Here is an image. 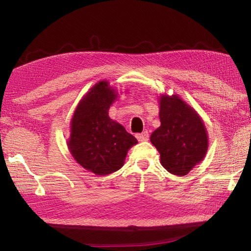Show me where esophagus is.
Returning <instances> with one entry per match:
<instances>
[{
    "instance_id": "esophagus-1",
    "label": "esophagus",
    "mask_w": 251,
    "mask_h": 251,
    "mask_svg": "<svg viewBox=\"0 0 251 251\" xmlns=\"http://www.w3.org/2000/svg\"><path fill=\"white\" fill-rule=\"evenodd\" d=\"M148 137H150V135H148L147 130L143 131L141 134H136V138H137L139 142H146L148 141Z\"/></svg>"
}]
</instances>
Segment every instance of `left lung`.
<instances>
[{
    "label": "left lung",
    "instance_id": "obj_1",
    "mask_svg": "<svg viewBox=\"0 0 251 251\" xmlns=\"http://www.w3.org/2000/svg\"><path fill=\"white\" fill-rule=\"evenodd\" d=\"M160 126L151 135V142L160 154L167 172L185 176L203 159L208 150L205 124L196 110L178 95H161Z\"/></svg>",
    "mask_w": 251,
    "mask_h": 251
}]
</instances>
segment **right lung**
Instances as JSON below:
<instances>
[{"label": "right lung", "instance_id": "1", "mask_svg": "<svg viewBox=\"0 0 251 251\" xmlns=\"http://www.w3.org/2000/svg\"><path fill=\"white\" fill-rule=\"evenodd\" d=\"M117 99L107 80H100L76 107L67 146L80 166L95 175H109L124 165L127 151L137 144L133 135L108 116Z\"/></svg>", "mask_w": 251, "mask_h": 251}]
</instances>
